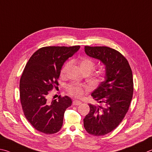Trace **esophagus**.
<instances>
[{"mask_svg": "<svg viewBox=\"0 0 152 152\" xmlns=\"http://www.w3.org/2000/svg\"><path fill=\"white\" fill-rule=\"evenodd\" d=\"M81 102H80V101H78V100H74L73 102V104L74 105H79L81 104Z\"/></svg>", "mask_w": 152, "mask_h": 152, "instance_id": "34e87169", "label": "esophagus"}]
</instances>
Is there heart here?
<instances>
[{
	"label": "heart",
	"mask_w": 152,
	"mask_h": 152,
	"mask_svg": "<svg viewBox=\"0 0 152 152\" xmlns=\"http://www.w3.org/2000/svg\"><path fill=\"white\" fill-rule=\"evenodd\" d=\"M70 65V61H67V62L65 63L62 69H61V73H65ZM79 66H80L82 71L84 70V69H90V70L92 71L95 67V64L94 61L90 59V58H83L79 62ZM87 90H88V87L83 86V85L72 83L68 85L67 87H66V91H67L69 95L78 98H80L83 96L84 93L87 91Z\"/></svg>",
	"instance_id": "heart-1"
}]
</instances>
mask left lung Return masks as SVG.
<instances>
[{
    "instance_id": "8db88e82",
    "label": "left lung",
    "mask_w": 152,
    "mask_h": 152,
    "mask_svg": "<svg viewBox=\"0 0 152 152\" xmlns=\"http://www.w3.org/2000/svg\"><path fill=\"white\" fill-rule=\"evenodd\" d=\"M85 51L105 65V79L91 94L103 107L89 104L84 127L89 134L104 135L119 126L129 110L134 94L132 71L126 57L115 49L86 46Z\"/></svg>"
}]
</instances>
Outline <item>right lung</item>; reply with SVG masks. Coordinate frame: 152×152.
I'll use <instances>...</instances> for the list:
<instances>
[{"label": "right lung", "mask_w": 152, "mask_h": 152, "mask_svg": "<svg viewBox=\"0 0 152 152\" xmlns=\"http://www.w3.org/2000/svg\"><path fill=\"white\" fill-rule=\"evenodd\" d=\"M80 46L44 47L29 58L20 79V99L25 118L34 129L45 134L58 132L63 126L64 113L72 101L68 96L48 99L50 91L58 86L63 63Z\"/></svg>", "instance_id": "add662e5"}]
</instances>
